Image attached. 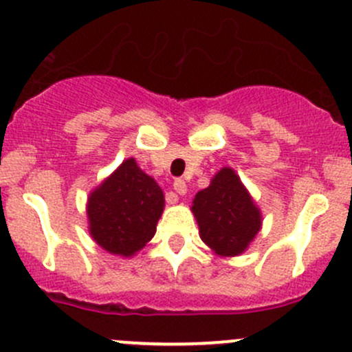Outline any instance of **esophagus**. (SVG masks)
<instances>
[{
  "label": "esophagus",
  "mask_w": 352,
  "mask_h": 352,
  "mask_svg": "<svg viewBox=\"0 0 352 352\" xmlns=\"http://www.w3.org/2000/svg\"><path fill=\"white\" fill-rule=\"evenodd\" d=\"M173 190H175L177 194H180V196L187 194L186 180H184V179H175V180H173Z\"/></svg>",
  "instance_id": "esophagus-1"
}]
</instances>
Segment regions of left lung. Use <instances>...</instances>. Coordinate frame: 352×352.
Wrapping results in <instances>:
<instances>
[{
  "mask_svg": "<svg viewBox=\"0 0 352 352\" xmlns=\"http://www.w3.org/2000/svg\"><path fill=\"white\" fill-rule=\"evenodd\" d=\"M192 212L202 242L225 257L242 254L261 230V211L232 168L219 170L196 194Z\"/></svg>",
  "mask_w": 352,
  "mask_h": 352,
  "instance_id": "obj_1",
  "label": "left lung"
}]
</instances>
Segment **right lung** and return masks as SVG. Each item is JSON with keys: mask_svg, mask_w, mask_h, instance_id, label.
<instances>
[{"mask_svg": "<svg viewBox=\"0 0 352 352\" xmlns=\"http://www.w3.org/2000/svg\"><path fill=\"white\" fill-rule=\"evenodd\" d=\"M163 206L158 184L126 160L88 199L91 236L110 254L129 257L153 239Z\"/></svg>", "mask_w": 352, "mask_h": 352, "instance_id": "right-lung-1", "label": "right lung"}]
</instances>
